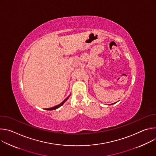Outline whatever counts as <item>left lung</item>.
Wrapping results in <instances>:
<instances>
[{
    "mask_svg": "<svg viewBox=\"0 0 156 156\" xmlns=\"http://www.w3.org/2000/svg\"><path fill=\"white\" fill-rule=\"evenodd\" d=\"M116 102H115V103H113V104H115Z\"/></svg>",
    "mask_w": 156,
    "mask_h": 156,
    "instance_id": "left-lung-1",
    "label": "left lung"
}]
</instances>
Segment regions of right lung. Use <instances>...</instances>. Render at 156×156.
<instances>
[{"label": "right lung", "mask_w": 156, "mask_h": 156, "mask_svg": "<svg viewBox=\"0 0 156 156\" xmlns=\"http://www.w3.org/2000/svg\"><path fill=\"white\" fill-rule=\"evenodd\" d=\"M70 96H69L67 98H66L62 102H61L60 104H58V105H55V107H51V108H46V110H55V109H57V108H58V107H60V106H62L66 101V100H67L68 99H69V98L70 97Z\"/></svg>", "instance_id": "add662e5"}]
</instances>
